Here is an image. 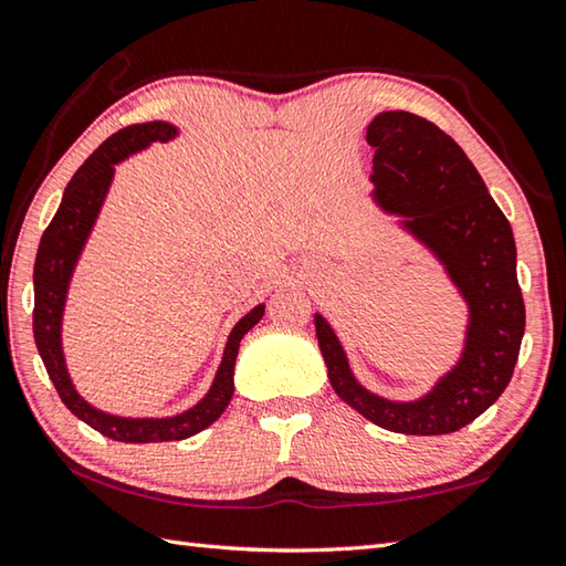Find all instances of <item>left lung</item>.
<instances>
[{"label": "left lung", "mask_w": 566, "mask_h": 566, "mask_svg": "<svg viewBox=\"0 0 566 566\" xmlns=\"http://www.w3.org/2000/svg\"><path fill=\"white\" fill-rule=\"evenodd\" d=\"M376 148L368 198L390 224L443 266L468 310L458 361L413 400L374 394L358 381L344 344L314 314L328 381L344 403L394 433L446 436L495 403L515 371L525 336L515 234L478 168L436 123L381 111L366 126Z\"/></svg>", "instance_id": "obj_1"}]
</instances>
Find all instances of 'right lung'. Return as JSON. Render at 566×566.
Masks as SVG:
<instances>
[{"label":"right lung","instance_id":"add662e5","mask_svg":"<svg viewBox=\"0 0 566 566\" xmlns=\"http://www.w3.org/2000/svg\"><path fill=\"white\" fill-rule=\"evenodd\" d=\"M178 136L180 128L176 123L146 120L120 128L101 143L69 180L54 220L41 234L34 262V342L51 384L71 413L118 443H166V440L190 438L212 426L230 406L234 394V361H238L242 336L260 322L266 310V304H256L232 326L208 394L182 413L163 418L118 416L88 403L78 394L64 354V312L71 280L96 228L98 214L104 210L118 163L150 148L153 143H170Z\"/></svg>","mask_w":566,"mask_h":566}]
</instances>
